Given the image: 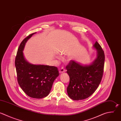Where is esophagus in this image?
<instances>
[{
	"label": "esophagus",
	"mask_w": 121,
	"mask_h": 121,
	"mask_svg": "<svg viewBox=\"0 0 121 121\" xmlns=\"http://www.w3.org/2000/svg\"><path fill=\"white\" fill-rule=\"evenodd\" d=\"M65 69L63 67L61 68L60 69V70H59V73H60V74L62 73H63V72H65Z\"/></svg>",
	"instance_id": "1"
}]
</instances>
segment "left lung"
<instances>
[{
	"label": "left lung",
	"mask_w": 121,
	"mask_h": 121,
	"mask_svg": "<svg viewBox=\"0 0 121 121\" xmlns=\"http://www.w3.org/2000/svg\"><path fill=\"white\" fill-rule=\"evenodd\" d=\"M97 51V57L89 65H82L71 60L66 66L69 77L67 91L74 100H83L92 95L99 86L103 75L104 54L96 41L93 46Z\"/></svg>",
	"instance_id": "1"
}]
</instances>
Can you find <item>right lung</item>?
<instances>
[{
	"label": "right lung",
	"instance_id": "right-lung-1",
	"mask_svg": "<svg viewBox=\"0 0 121 121\" xmlns=\"http://www.w3.org/2000/svg\"><path fill=\"white\" fill-rule=\"evenodd\" d=\"M36 33L29 35L20 43L15 59V66L18 83L22 89L29 96L40 99L49 94L59 73L56 67L33 64L25 58L23 52L26 43Z\"/></svg>",
	"mask_w": 121,
	"mask_h": 121
}]
</instances>
